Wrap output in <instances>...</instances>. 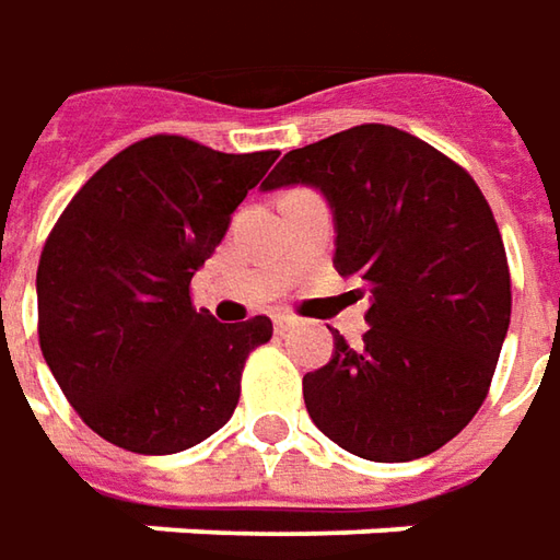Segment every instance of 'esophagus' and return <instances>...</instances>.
<instances>
[{"label": "esophagus", "instance_id": "esophagus-1", "mask_svg": "<svg viewBox=\"0 0 560 560\" xmlns=\"http://www.w3.org/2000/svg\"><path fill=\"white\" fill-rule=\"evenodd\" d=\"M272 325H276V335H284V331H291V328L298 325V318H291V316H284V313H281V316L272 318Z\"/></svg>", "mask_w": 560, "mask_h": 560}]
</instances>
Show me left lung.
Instances as JSON below:
<instances>
[{
	"label": "left lung",
	"mask_w": 560,
	"mask_h": 560,
	"mask_svg": "<svg viewBox=\"0 0 560 560\" xmlns=\"http://www.w3.org/2000/svg\"><path fill=\"white\" fill-rule=\"evenodd\" d=\"M306 185L331 207L335 269L369 284V331H335L303 377L306 412L340 450L412 462L450 443L480 402L511 322L509 260L471 176L402 129L365 124L294 148L262 191Z\"/></svg>",
	"instance_id": "obj_1"
}]
</instances>
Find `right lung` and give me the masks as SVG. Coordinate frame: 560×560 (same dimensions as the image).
Instances as JSON below:
<instances>
[{"mask_svg":"<svg viewBox=\"0 0 560 560\" xmlns=\"http://www.w3.org/2000/svg\"><path fill=\"white\" fill-rule=\"evenodd\" d=\"M276 158L151 136L110 158L51 229L36 269L39 347L107 443L183 453L235 412L244 359L272 322L222 325L191 306L188 284Z\"/></svg>","mask_w":560,"mask_h":560,"instance_id":"right-lung-1","label":"right lung"}]
</instances>
